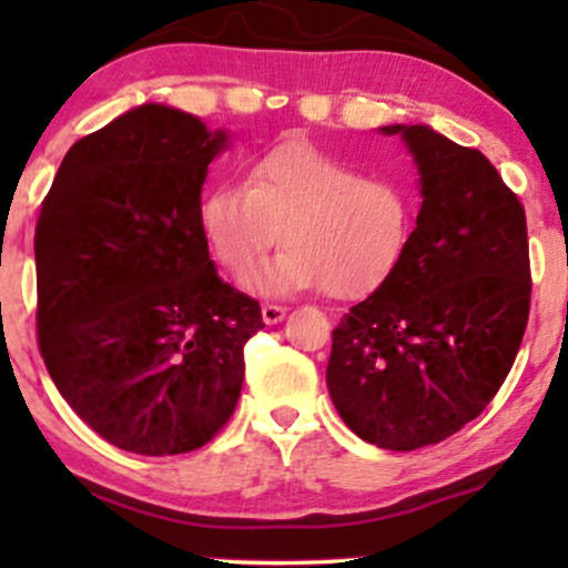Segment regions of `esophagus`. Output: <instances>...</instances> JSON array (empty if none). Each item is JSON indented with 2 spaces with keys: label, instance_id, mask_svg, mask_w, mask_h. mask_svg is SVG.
<instances>
[{
  "label": "esophagus",
  "instance_id": "1",
  "mask_svg": "<svg viewBox=\"0 0 568 568\" xmlns=\"http://www.w3.org/2000/svg\"><path fill=\"white\" fill-rule=\"evenodd\" d=\"M285 315H288V310H285V306H280V304H264V306H262V321H264L266 325L283 323Z\"/></svg>",
  "mask_w": 568,
  "mask_h": 568
}]
</instances>
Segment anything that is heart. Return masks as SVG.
<instances>
[{
    "label": "heart",
    "mask_w": 568,
    "mask_h": 568,
    "mask_svg": "<svg viewBox=\"0 0 568 568\" xmlns=\"http://www.w3.org/2000/svg\"><path fill=\"white\" fill-rule=\"evenodd\" d=\"M419 200L406 181L363 175L349 162L288 141L253 162L245 181H219L200 202L216 262L243 275L280 240L285 247L245 277L258 296L323 288L336 298L376 291L400 270Z\"/></svg>",
    "instance_id": "obj_1"
}]
</instances>
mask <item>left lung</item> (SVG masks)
Returning a JSON list of instances; mask_svg holds the SVG:
<instances>
[{"mask_svg":"<svg viewBox=\"0 0 568 568\" xmlns=\"http://www.w3.org/2000/svg\"><path fill=\"white\" fill-rule=\"evenodd\" d=\"M419 173L400 270L334 331L325 382L357 438L414 452L459 433L510 374L531 275L526 213L478 149L429 125H384Z\"/></svg>","mask_w":568,"mask_h":568,"instance_id":"obj_1","label":"left lung"}]
</instances>
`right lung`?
Returning <instances> with one entry per match:
<instances>
[{"instance_id": "1", "label": "right lung", "mask_w": 568, "mask_h": 568, "mask_svg": "<svg viewBox=\"0 0 568 568\" xmlns=\"http://www.w3.org/2000/svg\"><path fill=\"white\" fill-rule=\"evenodd\" d=\"M232 135L141 103L69 149L37 221L39 349L58 393L122 452L205 446L237 406L262 306L221 283L200 230Z\"/></svg>"}]
</instances>
